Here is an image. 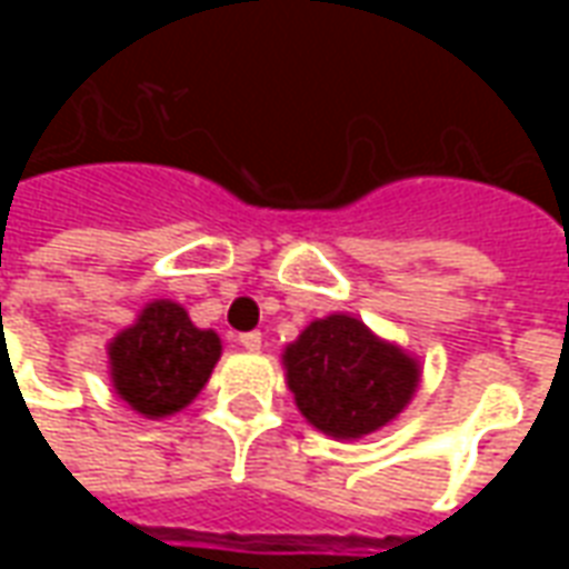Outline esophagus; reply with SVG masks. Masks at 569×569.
Wrapping results in <instances>:
<instances>
[{
  "label": "esophagus",
  "mask_w": 569,
  "mask_h": 569,
  "mask_svg": "<svg viewBox=\"0 0 569 569\" xmlns=\"http://www.w3.org/2000/svg\"><path fill=\"white\" fill-rule=\"evenodd\" d=\"M237 341L243 350H261V332H243L237 335Z\"/></svg>",
  "instance_id": "esophagus-1"
}]
</instances>
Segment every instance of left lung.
<instances>
[{
	"mask_svg": "<svg viewBox=\"0 0 569 569\" xmlns=\"http://www.w3.org/2000/svg\"><path fill=\"white\" fill-rule=\"evenodd\" d=\"M283 362L298 411L335 439H359L390 423L420 378L415 359L345 313L310 322L286 347Z\"/></svg>",
	"mask_w": 569,
	"mask_h": 569,
	"instance_id": "8db88e82",
	"label": "left lung"
}]
</instances>
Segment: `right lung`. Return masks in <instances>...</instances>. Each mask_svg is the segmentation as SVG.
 Segmentation results:
<instances>
[{
  "instance_id": "obj_1",
  "label": "right lung",
  "mask_w": 569,
  "mask_h": 569,
  "mask_svg": "<svg viewBox=\"0 0 569 569\" xmlns=\"http://www.w3.org/2000/svg\"><path fill=\"white\" fill-rule=\"evenodd\" d=\"M219 353V335L198 329L173 301H154L109 345L112 383L130 408L163 418L203 390Z\"/></svg>"
}]
</instances>
